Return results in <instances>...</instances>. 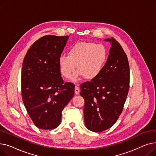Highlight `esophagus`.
Masks as SVG:
<instances>
[{
	"mask_svg": "<svg viewBox=\"0 0 156 156\" xmlns=\"http://www.w3.org/2000/svg\"><path fill=\"white\" fill-rule=\"evenodd\" d=\"M75 93L76 95H78L80 94V88L77 86H76L75 88Z\"/></svg>",
	"mask_w": 156,
	"mask_h": 156,
	"instance_id": "1",
	"label": "esophagus"
}]
</instances>
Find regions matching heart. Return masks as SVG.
I'll return each mask as SVG.
<instances>
[{"instance_id": "b5f03b06", "label": "heart", "mask_w": 156, "mask_h": 156, "mask_svg": "<svg viewBox=\"0 0 156 156\" xmlns=\"http://www.w3.org/2000/svg\"><path fill=\"white\" fill-rule=\"evenodd\" d=\"M107 58V52L101 44L80 42L73 45L68 55H61L58 60L60 73L66 78H70L76 66L79 71L72 77L75 82L80 77L92 80L100 75Z\"/></svg>"}]
</instances>
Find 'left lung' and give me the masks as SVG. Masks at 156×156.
Listing matches in <instances>:
<instances>
[{
	"mask_svg": "<svg viewBox=\"0 0 156 156\" xmlns=\"http://www.w3.org/2000/svg\"><path fill=\"white\" fill-rule=\"evenodd\" d=\"M104 41L111 44L107 62L99 76L80 86V95L85 100V125L94 132H102L115 123L123 109L129 90L127 56L115 39Z\"/></svg>",
	"mask_w": 156,
	"mask_h": 156,
	"instance_id": "1",
	"label": "left lung"
}]
</instances>
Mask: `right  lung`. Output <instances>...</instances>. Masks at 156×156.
I'll use <instances>...</instances> for the list:
<instances>
[{"label":"right lung","instance_id":"add662e5","mask_svg":"<svg viewBox=\"0 0 156 156\" xmlns=\"http://www.w3.org/2000/svg\"><path fill=\"white\" fill-rule=\"evenodd\" d=\"M69 36L46 35L33 44L24 58L22 99L37 127L51 129L61 121L62 111L75 94V85L64 83L58 60Z\"/></svg>","mask_w":156,"mask_h":156}]
</instances>
